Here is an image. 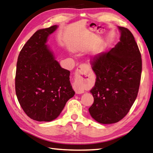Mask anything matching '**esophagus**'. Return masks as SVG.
<instances>
[{"instance_id":"1","label":"esophagus","mask_w":153,"mask_h":153,"mask_svg":"<svg viewBox=\"0 0 153 153\" xmlns=\"http://www.w3.org/2000/svg\"><path fill=\"white\" fill-rule=\"evenodd\" d=\"M90 68V66L88 64L84 63L80 65L76 70L75 74V80L74 82L73 89L75 91L76 94H80L84 93V89L82 88V84L80 80V74H85L86 72Z\"/></svg>"}]
</instances>
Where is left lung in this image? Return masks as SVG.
Returning <instances> with one entry per match:
<instances>
[{
    "mask_svg": "<svg viewBox=\"0 0 153 153\" xmlns=\"http://www.w3.org/2000/svg\"><path fill=\"white\" fill-rule=\"evenodd\" d=\"M118 28L120 42L90 61L96 80L90 90L94 103L88 110L92 118L103 124L118 122L126 116L137 96L141 82L142 59L138 45L128 29Z\"/></svg>",
    "mask_w": 153,
    "mask_h": 153,
    "instance_id": "8db88e82",
    "label": "left lung"
}]
</instances>
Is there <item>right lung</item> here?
Instances as JSON below:
<instances>
[{
	"label": "right lung",
	"mask_w": 153,
	"mask_h": 153,
	"mask_svg": "<svg viewBox=\"0 0 153 153\" xmlns=\"http://www.w3.org/2000/svg\"><path fill=\"white\" fill-rule=\"evenodd\" d=\"M53 26L37 30L18 55L15 77L16 94L27 116L37 121H51L63 110L75 92L70 71L61 68L45 44Z\"/></svg>",
	"instance_id": "1"
}]
</instances>
